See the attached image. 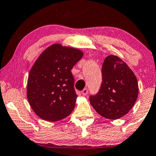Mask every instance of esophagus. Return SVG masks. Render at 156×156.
Returning a JSON list of instances; mask_svg holds the SVG:
<instances>
[{
  "instance_id": "1",
  "label": "esophagus",
  "mask_w": 156,
  "mask_h": 156,
  "mask_svg": "<svg viewBox=\"0 0 156 156\" xmlns=\"http://www.w3.org/2000/svg\"><path fill=\"white\" fill-rule=\"evenodd\" d=\"M81 94L83 96H86V95H87L88 94V89H84L83 91H81Z\"/></svg>"
}]
</instances>
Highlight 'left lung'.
<instances>
[{"mask_svg": "<svg viewBox=\"0 0 156 156\" xmlns=\"http://www.w3.org/2000/svg\"><path fill=\"white\" fill-rule=\"evenodd\" d=\"M102 75L100 89L96 95L90 96V103L102 117L119 119L130 111L137 99V79L128 65L114 55L104 60Z\"/></svg>", "mask_w": 156, "mask_h": 156, "instance_id": "left-lung-1", "label": "left lung"}]
</instances>
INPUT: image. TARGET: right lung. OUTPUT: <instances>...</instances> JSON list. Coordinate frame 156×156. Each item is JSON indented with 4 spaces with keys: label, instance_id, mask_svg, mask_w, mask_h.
Segmentation results:
<instances>
[{
    "label": "right lung",
    "instance_id": "obj_1",
    "mask_svg": "<svg viewBox=\"0 0 156 156\" xmlns=\"http://www.w3.org/2000/svg\"><path fill=\"white\" fill-rule=\"evenodd\" d=\"M83 55L79 49L55 44L35 61L28 76L27 97L41 119L58 121L74 110L78 96L71 70Z\"/></svg>",
    "mask_w": 156,
    "mask_h": 156
}]
</instances>
